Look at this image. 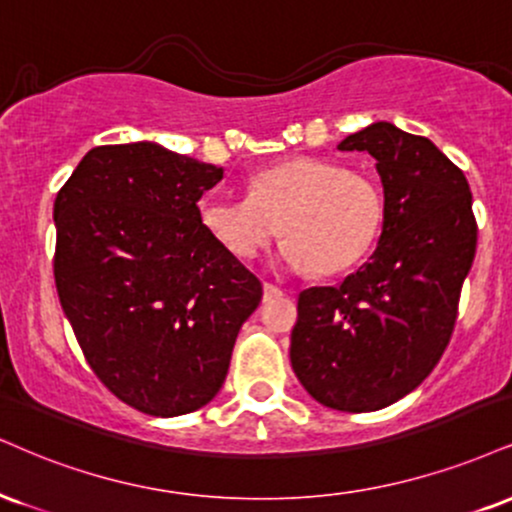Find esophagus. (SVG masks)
<instances>
[{
	"mask_svg": "<svg viewBox=\"0 0 512 512\" xmlns=\"http://www.w3.org/2000/svg\"><path fill=\"white\" fill-rule=\"evenodd\" d=\"M283 291L274 283H264V298H281Z\"/></svg>",
	"mask_w": 512,
	"mask_h": 512,
	"instance_id": "34e87169",
	"label": "esophagus"
}]
</instances>
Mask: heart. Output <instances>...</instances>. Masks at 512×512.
<instances>
[{"label": "heart", "instance_id": "1", "mask_svg": "<svg viewBox=\"0 0 512 512\" xmlns=\"http://www.w3.org/2000/svg\"><path fill=\"white\" fill-rule=\"evenodd\" d=\"M200 221L238 260H255L281 229V260L288 267L329 276L346 272L377 243L384 195L360 171L295 157L257 171L248 200L205 197Z\"/></svg>", "mask_w": 512, "mask_h": 512}]
</instances>
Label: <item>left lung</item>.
<instances>
[{
	"instance_id": "obj_1",
	"label": "left lung",
	"mask_w": 512,
	"mask_h": 512,
	"mask_svg": "<svg viewBox=\"0 0 512 512\" xmlns=\"http://www.w3.org/2000/svg\"><path fill=\"white\" fill-rule=\"evenodd\" d=\"M338 150L377 159L384 226L355 274L298 295L291 365L317 403L372 412L408 396L439 365L477 250V221L465 174L429 138L377 121Z\"/></svg>"
}]
</instances>
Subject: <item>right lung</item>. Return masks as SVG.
Masks as SVG:
<instances>
[{
  "instance_id": "right-lung-1",
  "label": "right lung",
  "mask_w": 512,
  "mask_h": 512,
  "mask_svg": "<svg viewBox=\"0 0 512 512\" xmlns=\"http://www.w3.org/2000/svg\"><path fill=\"white\" fill-rule=\"evenodd\" d=\"M224 169L157 143L100 145L54 200L59 303L97 379L155 417L224 384L262 283L205 231L200 197Z\"/></svg>"
}]
</instances>
